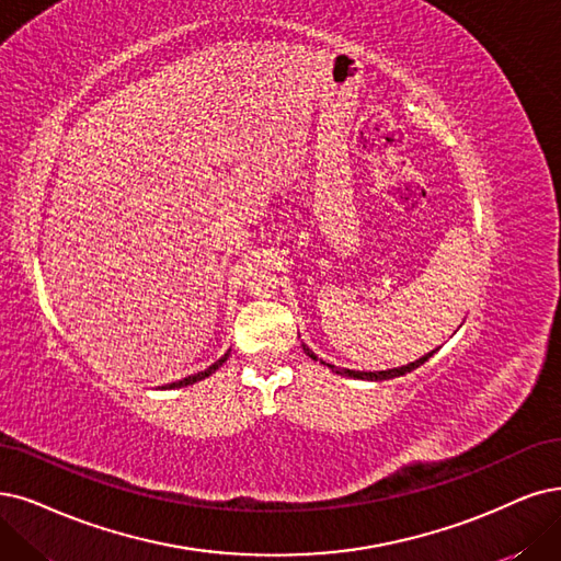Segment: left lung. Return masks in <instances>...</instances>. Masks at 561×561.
<instances>
[{
	"mask_svg": "<svg viewBox=\"0 0 561 561\" xmlns=\"http://www.w3.org/2000/svg\"><path fill=\"white\" fill-rule=\"evenodd\" d=\"M302 348H305V354L312 358V360H319L317 358V354L312 348H307L305 344H302ZM434 354H437V348L434 351H430V354H425L423 358H419V360H413V363H409V365H404V367H396V369H383V371H356V369H344V367H335V365H328V363H323V365H328L330 369L335 371V375H342V377H351V379H367V381H386V379H396V377H402V375H407V371H413L416 367H421L425 360H430Z\"/></svg>",
	"mask_w": 561,
	"mask_h": 561,
	"instance_id": "1",
	"label": "left lung"
}]
</instances>
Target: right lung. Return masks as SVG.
Listing matches in <instances>:
<instances>
[{"instance_id":"obj_1","label":"right lung","mask_w":561,"mask_h":561,"mask_svg":"<svg viewBox=\"0 0 561 561\" xmlns=\"http://www.w3.org/2000/svg\"><path fill=\"white\" fill-rule=\"evenodd\" d=\"M226 358H228V354H224L215 365H210L207 369H203V371H198V375H192V377H184L182 381H175V383H169V386H161V388H182V386H192V383H196V381H203L205 377H210V375H215V371L226 363Z\"/></svg>"}]
</instances>
